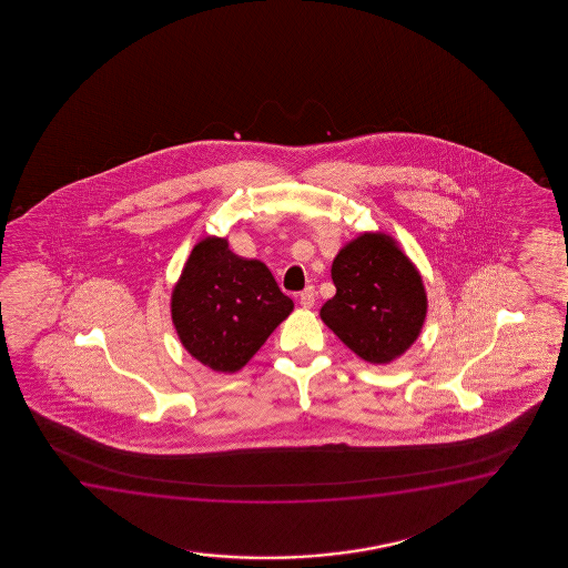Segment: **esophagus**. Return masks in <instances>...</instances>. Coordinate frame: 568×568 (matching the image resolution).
I'll return each mask as SVG.
<instances>
[{
  "instance_id": "1",
  "label": "esophagus",
  "mask_w": 568,
  "mask_h": 568,
  "mask_svg": "<svg viewBox=\"0 0 568 568\" xmlns=\"http://www.w3.org/2000/svg\"><path fill=\"white\" fill-rule=\"evenodd\" d=\"M314 301H316V293H314V288L306 287L303 293L298 295V303L303 308H312L314 306Z\"/></svg>"
}]
</instances>
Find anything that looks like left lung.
<instances>
[{
	"instance_id": "obj_1",
	"label": "left lung",
	"mask_w": 568,
	"mask_h": 568,
	"mask_svg": "<svg viewBox=\"0 0 568 568\" xmlns=\"http://www.w3.org/2000/svg\"><path fill=\"white\" fill-rule=\"evenodd\" d=\"M332 280L335 295L320 316L366 363L388 365L419 337L427 293L417 267L388 234H361L343 246Z\"/></svg>"
}]
</instances>
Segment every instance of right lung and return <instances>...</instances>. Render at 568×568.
<instances>
[{"label": "right lung", "instance_id": "add662e5", "mask_svg": "<svg viewBox=\"0 0 568 568\" xmlns=\"http://www.w3.org/2000/svg\"><path fill=\"white\" fill-rule=\"evenodd\" d=\"M267 265L229 250L226 239L195 244L172 288V324L192 357L236 373L293 312Z\"/></svg>", "mask_w": 568, "mask_h": 568}]
</instances>
